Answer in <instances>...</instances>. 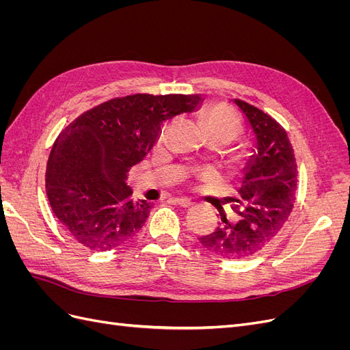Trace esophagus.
<instances>
[{
    "label": "esophagus",
    "instance_id": "34e87169",
    "mask_svg": "<svg viewBox=\"0 0 350 350\" xmlns=\"http://www.w3.org/2000/svg\"><path fill=\"white\" fill-rule=\"evenodd\" d=\"M174 201H175L176 204L181 206V207H189V206L194 204L191 200H188V198H185V197H176Z\"/></svg>",
    "mask_w": 350,
    "mask_h": 350
}]
</instances>
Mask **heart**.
Here are the masks:
<instances>
[{"mask_svg": "<svg viewBox=\"0 0 350 350\" xmlns=\"http://www.w3.org/2000/svg\"><path fill=\"white\" fill-rule=\"evenodd\" d=\"M204 121L207 124V129L210 134H224L226 135L229 142L235 140L242 131V124L238 118V115L225 105H211L204 112ZM172 125H165L161 135H159V142L163 143L167 140L169 133H171Z\"/></svg>", "mask_w": 350, "mask_h": 350, "instance_id": "heart-1", "label": "heart"}]
</instances>
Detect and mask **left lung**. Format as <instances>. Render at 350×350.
<instances>
[{"label":"left lung","mask_w":350,"mask_h":350,"mask_svg":"<svg viewBox=\"0 0 350 350\" xmlns=\"http://www.w3.org/2000/svg\"><path fill=\"white\" fill-rule=\"evenodd\" d=\"M234 103L250 124L256 149L243 167L241 200L234 210L239 216L229 221L221 216L224 225L210 235L198 238L208 252L221 258L242 260L266 248L288 221L295 204L298 169L293 147L283 126L266 112L245 100Z\"/></svg>","instance_id":"1"}]
</instances>
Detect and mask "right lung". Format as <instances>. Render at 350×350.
<instances>
[{
	"instance_id": "right-lung-1",
	"label": "right lung",
	"mask_w": 350,
	"mask_h": 350,
	"mask_svg": "<svg viewBox=\"0 0 350 350\" xmlns=\"http://www.w3.org/2000/svg\"><path fill=\"white\" fill-rule=\"evenodd\" d=\"M201 100V94L115 98L59 133L46 165V196L72 239L108 251L142 229L153 204L133 200L126 174L152 150L166 120L196 111Z\"/></svg>"
}]
</instances>
